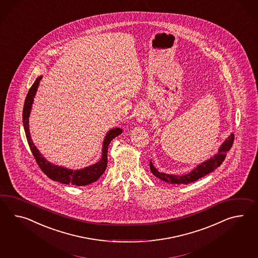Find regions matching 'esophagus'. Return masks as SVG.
<instances>
[{
  "instance_id": "obj_1",
  "label": "esophagus",
  "mask_w": 258,
  "mask_h": 258,
  "mask_svg": "<svg viewBox=\"0 0 258 258\" xmlns=\"http://www.w3.org/2000/svg\"><path fill=\"white\" fill-rule=\"evenodd\" d=\"M149 115H150V113H149L147 104L146 103H141L139 105L138 109H137V113H136L137 120L139 122H142V121L146 119L147 117H149Z\"/></svg>"
}]
</instances>
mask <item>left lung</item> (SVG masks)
Here are the masks:
<instances>
[{
  "instance_id": "left-lung-1",
  "label": "left lung",
  "mask_w": 258,
  "mask_h": 258,
  "mask_svg": "<svg viewBox=\"0 0 258 258\" xmlns=\"http://www.w3.org/2000/svg\"><path fill=\"white\" fill-rule=\"evenodd\" d=\"M234 138H235V136L233 133H231L230 136L226 139V141L224 142V144L221 146L217 155L210 158L207 161L199 165L190 173H187L185 175H172V174H166L164 172H160L153 166L151 161H150V170H151L152 173L156 177L159 178L164 182H169V183L187 184L190 182H196L199 179L202 178L203 176L207 175L210 172L214 171L217 167H219L221 164L223 163V161L226 158V153L229 151L232 147Z\"/></svg>"
}]
</instances>
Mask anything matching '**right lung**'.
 <instances>
[{
  "instance_id": "add662e5",
  "label": "right lung",
  "mask_w": 258,
  "mask_h": 258,
  "mask_svg": "<svg viewBox=\"0 0 258 258\" xmlns=\"http://www.w3.org/2000/svg\"><path fill=\"white\" fill-rule=\"evenodd\" d=\"M41 79H42L41 76L38 77L37 79L35 80V82L33 83L32 88H30L27 97H26L24 106H23V113H22L26 138L28 141V144L30 145L32 155L37 162L38 166L40 167V169L42 170L44 174L48 178H50L51 180L65 183V184H75V185L80 186V185H87L91 182H96L106 170L108 146L113 139L115 138L116 136H118L122 133V130L119 127H115L107 133L106 137L103 141L101 159L99 162H97L92 166H89L82 170H73L49 163L39 153L36 146L33 145L31 135H30V131H29V115L31 113L33 98L36 93V90H37L38 86H39V83L41 81Z\"/></svg>"
}]
</instances>
